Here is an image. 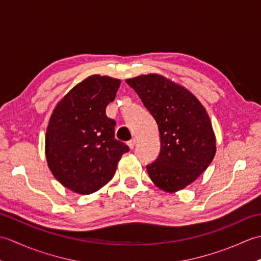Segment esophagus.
Listing matches in <instances>:
<instances>
[{"mask_svg": "<svg viewBox=\"0 0 261 261\" xmlns=\"http://www.w3.org/2000/svg\"><path fill=\"white\" fill-rule=\"evenodd\" d=\"M127 146H129L130 149H134L136 146V140L135 139H131L130 141H127Z\"/></svg>", "mask_w": 261, "mask_h": 261, "instance_id": "34e87169", "label": "esophagus"}]
</instances>
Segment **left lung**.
Segmentation results:
<instances>
[{"instance_id": "obj_1", "label": "left lung", "mask_w": 261, "mask_h": 261, "mask_svg": "<svg viewBox=\"0 0 261 261\" xmlns=\"http://www.w3.org/2000/svg\"><path fill=\"white\" fill-rule=\"evenodd\" d=\"M125 82L158 125L160 152L147 166L149 177L167 193L182 190L215 156L216 139L206 110L187 88L162 75H140Z\"/></svg>"}]
</instances>
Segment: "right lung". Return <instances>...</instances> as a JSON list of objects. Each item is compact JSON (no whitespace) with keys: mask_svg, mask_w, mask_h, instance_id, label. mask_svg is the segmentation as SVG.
<instances>
[{"mask_svg":"<svg viewBox=\"0 0 261 261\" xmlns=\"http://www.w3.org/2000/svg\"><path fill=\"white\" fill-rule=\"evenodd\" d=\"M121 81L92 75L57 103L46 132L48 167L60 184L82 195L98 191L113 178L125 143L114 138L115 121L105 113Z\"/></svg>","mask_w":261,"mask_h":261,"instance_id":"obj_1","label":"right lung"}]
</instances>
